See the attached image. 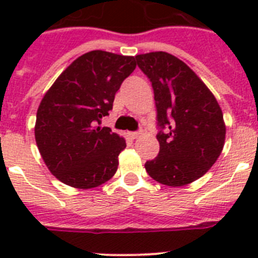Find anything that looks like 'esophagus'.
<instances>
[{
    "label": "esophagus",
    "mask_w": 258,
    "mask_h": 258,
    "mask_svg": "<svg viewBox=\"0 0 258 258\" xmlns=\"http://www.w3.org/2000/svg\"><path fill=\"white\" fill-rule=\"evenodd\" d=\"M140 132H131V133H127V136H129V138L131 140H136V138H138L140 137Z\"/></svg>",
    "instance_id": "obj_1"
}]
</instances>
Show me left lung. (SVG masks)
Here are the masks:
<instances>
[{"label": "left lung", "mask_w": 258, "mask_h": 258, "mask_svg": "<svg viewBox=\"0 0 258 258\" xmlns=\"http://www.w3.org/2000/svg\"><path fill=\"white\" fill-rule=\"evenodd\" d=\"M152 84L160 151L145 168L151 178L178 187L197 181L220 156L226 126L217 99L181 59L165 51L136 56Z\"/></svg>", "instance_id": "8db88e82"}]
</instances>
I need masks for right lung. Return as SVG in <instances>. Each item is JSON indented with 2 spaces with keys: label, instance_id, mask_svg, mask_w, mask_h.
Listing matches in <instances>:
<instances>
[{
  "label": "right lung",
  "instance_id": "right-lung-1",
  "mask_svg": "<svg viewBox=\"0 0 258 258\" xmlns=\"http://www.w3.org/2000/svg\"><path fill=\"white\" fill-rule=\"evenodd\" d=\"M136 66L134 56L89 51L72 61L44 95L36 116V143L60 182L93 188L113 177L126 143L97 122L112 109L116 92Z\"/></svg>",
  "mask_w": 258,
  "mask_h": 258
}]
</instances>
